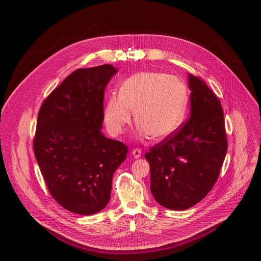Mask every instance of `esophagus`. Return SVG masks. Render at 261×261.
Segmentation results:
<instances>
[{
	"label": "esophagus",
	"mask_w": 261,
	"mask_h": 261,
	"mask_svg": "<svg viewBox=\"0 0 261 261\" xmlns=\"http://www.w3.org/2000/svg\"><path fill=\"white\" fill-rule=\"evenodd\" d=\"M132 155H133V158H135V159L141 158V150H140V148H133Z\"/></svg>",
	"instance_id": "esophagus-1"
}]
</instances>
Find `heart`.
Here are the masks:
<instances>
[{"instance_id": "1", "label": "heart", "mask_w": 261, "mask_h": 261, "mask_svg": "<svg viewBox=\"0 0 261 261\" xmlns=\"http://www.w3.org/2000/svg\"><path fill=\"white\" fill-rule=\"evenodd\" d=\"M188 105V89L177 76L140 72L122 82L119 94L108 98L103 118L111 135L123 133L133 110L140 137L167 138L179 128Z\"/></svg>"}]
</instances>
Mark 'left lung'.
Instances as JSON below:
<instances>
[{"mask_svg":"<svg viewBox=\"0 0 261 261\" xmlns=\"http://www.w3.org/2000/svg\"><path fill=\"white\" fill-rule=\"evenodd\" d=\"M189 88L190 117L145 153L152 195L170 210H187L210 192L227 151L219 97L202 79L191 74Z\"/></svg>","mask_w":261,"mask_h":261,"instance_id":"obj_1","label":"left lung"}]
</instances>
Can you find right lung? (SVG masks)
<instances>
[{
    "label": "right lung",
    "mask_w": 261,
    "mask_h": 261,
    "mask_svg": "<svg viewBox=\"0 0 261 261\" xmlns=\"http://www.w3.org/2000/svg\"><path fill=\"white\" fill-rule=\"evenodd\" d=\"M116 73L110 64L77 69L39 109L35 158L52 198L73 213L94 214L108 204L113 175L128 153L100 132L105 88Z\"/></svg>",
    "instance_id": "obj_1"
}]
</instances>
